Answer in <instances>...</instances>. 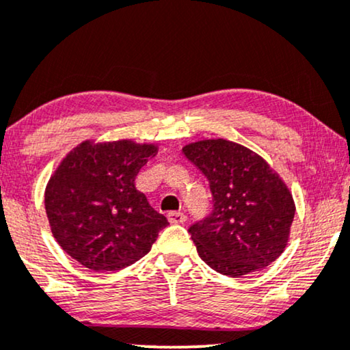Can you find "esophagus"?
I'll list each match as a JSON object with an SVG mask.
<instances>
[{"instance_id":"esophagus-1","label":"esophagus","mask_w":350,"mask_h":350,"mask_svg":"<svg viewBox=\"0 0 350 350\" xmlns=\"http://www.w3.org/2000/svg\"><path fill=\"white\" fill-rule=\"evenodd\" d=\"M185 219H187V216L180 213V211H171V213H167V221L171 224H183Z\"/></svg>"}]
</instances>
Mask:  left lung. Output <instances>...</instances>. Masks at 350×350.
Wrapping results in <instances>:
<instances>
[{
    "label": "left lung",
    "mask_w": 350,
    "mask_h": 350,
    "mask_svg": "<svg viewBox=\"0 0 350 350\" xmlns=\"http://www.w3.org/2000/svg\"><path fill=\"white\" fill-rule=\"evenodd\" d=\"M183 153L213 196V213L189 229L203 262L231 278L273 263L289 242L295 215L281 176L254 150L226 139L187 144Z\"/></svg>",
    "instance_id": "left-lung-1"
}]
</instances>
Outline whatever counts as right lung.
<instances>
[{
  "mask_svg": "<svg viewBox=\"0 0 350 350\" xmlns=\"http://www.w3.org/2000/svg\"><path fill=\"white\" fill-rule=\"evenodd\" d=\"M157 153V144L88 139L66 154L45 189L51 234L66 254L94 271L148 254L167 219L137 190L135 176Z\"/></svg>",
  "mask_w": 350,
  "mask_h": 350,
  "instance_id": "right-lung-1",
  "label": "right lung"
}]
</instances>
